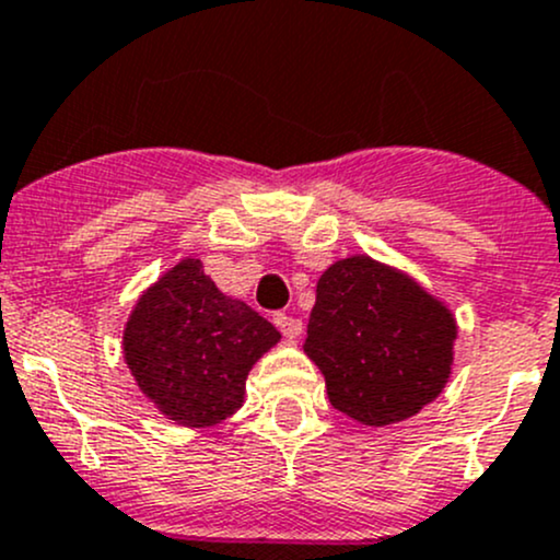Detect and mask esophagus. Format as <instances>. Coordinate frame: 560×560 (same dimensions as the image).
<instances>
[{"label":"esophagus","instance_id":"34e87169","mask_svg":"<svg viewBox=\"0 0 560 560\" xmlns=\"http://www.w3.org/2000/svg\"><path fill=\"white\" fill-rule=\"evenodd\" d=\"M273 322H276V327L281 329V332H284V338H298L300 332H303V322L298 319V316H290V314H276L273 316Z\"/></svg>","mask_w":560,"mask_h":560}]
</instances>
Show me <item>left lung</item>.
Wrapping results in <instances>:
<instances>
[{"label":"left lung","instance_id":"obj_1","mask_svg":"<svg viewBox=\"0 0 560 560\" xmlns=\"http://www.w3.org/2000/svg\"><path fill=\"white\" fill-rule=\"evenodd\" d=\"M456 322L399 270L346 257L316 284L305 354L332 408L368 427L405 421L443 392Z\"/></svg>","mask_w":560,"mask_h":560}]
</instances>
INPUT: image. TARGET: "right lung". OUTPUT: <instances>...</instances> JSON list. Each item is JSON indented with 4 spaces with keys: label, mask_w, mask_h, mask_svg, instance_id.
<instances>
[{
    "label": "right lung",
    "mask_w": 560,
    "mask_h": 560,
    "mask_svg": "<svg viewBox=\"0 0 560 560\" xmlns=\"http://www.w3.org/2000/svg\"><path fill=\"white\" fill-rule=\"evenodd\" d=\"M279 338L257 311L222 295L201 260L187 257L139 298L122 351L163 416L211 427L241 408L252 364Z\"/></svg>",
    "instance_id": "add662e5"
}]
</instances>
